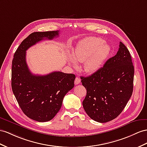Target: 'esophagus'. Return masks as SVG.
Returning <instances> with one entry per match:
<instances>
[{
  "label": "esophagus",
  "instance_id": "1",
  "mask_svg": "<svg viewBox=\"0 0 147 147\" xmlns=\"http://www.w3.org/2000/svg\"><path fill=\"white\" fill-rule=\"evenodd\" d=\"M80 82H81V79L80 78L76 77V79H75V80H74V84L77 85V84H80Z\"/></svg>",
  "mask_w": 147,
  "mask_h": 147
}]
</instances>
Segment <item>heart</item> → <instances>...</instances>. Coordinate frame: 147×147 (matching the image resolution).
<instances>
[{
	"mask_svg": "<svg viewBox=\"0 0 147 147\" xmlns=\"http://www.w3.org/2000/svg\"><path fill=\"white\" fill-rule=\"evenodd\" d=\"M111 47L98 37H88L80 41L75 49L73 57H70L71 65L78 67L77 63L84 62V71L94 73L100 69L109 54Z\"/></svg>",
	"mask_w": 147,
	"mask_h": 147,
	"instance_id": "obj_1",
	"label": "heart"
}]
</instances>
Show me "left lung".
Returning <instances> with one entry per match:
<instances>
[{
  "mask_svg": "<svg viewBox=\"0 0 147 147\" xmlns=\"http://www.w3.org/2000/svg\"><path fill=\"white\" fill-rule=\"evenodd\" d=\"M134 67L129 50L121 41L117 54L88 77L81 76L87 94L82 102L90 118L105 123L122 112L132 94Z\"/></svg>",
  "mask_w": 147,
  "mask_h": 147,
  "instance_id": "obj_1",
  "label": "left lung"
}]
</instances>
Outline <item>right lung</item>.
I'll return each mask as SVG.
<instances>
[{
    "label": "right lung",
    "instance_id": "right-lung-1",
    "mask_svg": "<svg viewBox=\"0 0 147 147\" xmlns=\"http://www.w3.org/2000/svg\"><path fill=\"white\" fill-rule=\"evenodd\" d=\"M59 31L33 32L23 40L13 55L12 89L22 111L40 122L51 120L61 107L64 97L74 88L73 74L55 71L47 75L33 74L26 62V51L39 41L52 40Z\"/></svg>",
    "mask_w": 147,
    "mask_h": 147
}]
</instances>
